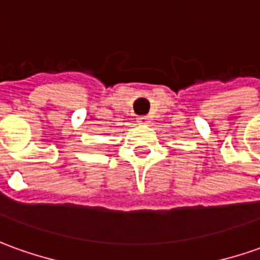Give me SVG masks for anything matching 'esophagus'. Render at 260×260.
Segmentation results:
<instances>
[{
    "label": "esophagus",
    "mask_w": 260,
    "mask_h": 260,
    "mask_svg": "<svg viewBox=\"0 0 260 260\" xmlns=\"http://www.w3.org/2000/svg\"><path fill=\"white\" fill-rule=\"evenodd\" d=\"M138 123H141V125H148V123H149V116H139V118H138Z\"/></svg>",
    "instance_id": "1"
}]
</instances>
